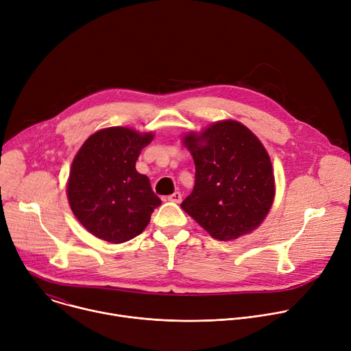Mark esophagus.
<instances>
[{"mask_svg": "<svg viewBox=\"0 0 351 351\" xmlns=\"http://www.w3.org/2000/svg\"><path fill=\"white\" fill-rule=\"evenodd\" d=\"M168 202H172V203H180L182 202V194L179 191H175L173 194L168 195Z\"/></svg>", "mask_w": 351, "mask_h": 351, "instance_id": "34e87169", "label": "esophagus"}]
</instances>
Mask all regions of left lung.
<instances>
[{
	"label": "left lung",
	"instance_id": "obj_1",
	"mask_svg": "<svg viewBox=\"0 0 351 351\" xmlns=\"http://www.w3.org/2000/svg\"><path fill=\"white\" fill-rule=\"evenodd\" d=\"M183 144L193 156L195 180L180 204L214 239L225 241L254 230L268 215L275 178L258 137L236 121L213 123Z\"/></svg>",
	"mask_w": 351,
	"mask_h": 351
}]
</instances>
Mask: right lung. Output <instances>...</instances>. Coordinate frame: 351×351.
Returning <instances> with one entry per match:
<instances>
[{"instance_id":"1","label":"right lung","mask_w":351,"mask_h":351,"mask_svg":"<svg viewBox=\"0 0 351 351\" xmlns=\"http://www.w3.org/2000/svg\"><path fill=\"white\" fill-rule=\"evenodd\" d=\"M153 133L107 128L91 134L77 152L68 180V199L77 221L95 237L123 243L138 236L161 199L136 171Z\"/></svg>"}]
</instances>
